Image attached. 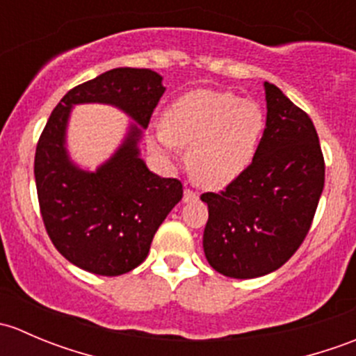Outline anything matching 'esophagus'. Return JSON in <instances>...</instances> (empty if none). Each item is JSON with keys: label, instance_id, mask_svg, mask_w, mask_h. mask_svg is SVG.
<instances>
[{"label": "esophagus", "instance_id": "esophagus-1", "mask_svg": "<svg viewBox=\"0 0 356 356\" xmlns=\"http://www.w3.org/2000/svg\"><path fill=\"white\" fill-rule=\"evenodd\" d=\"M195 200H198V193L193 191L191 188H186L184 189V201H186V203H188V201H195Z\"/></svg>", "mask_w": 356, "mask_h": 356}]
</instances>
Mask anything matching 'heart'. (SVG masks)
<instances>
[{"instance_id": "b5f03b06", "label": "heart", "mask_w": 356, "mask_h": 356, "mask_svg": "<svg viewBox=\"0 0 356 356\" xmlns=\"http://www.w3.org/2000/svg\"><path fill=\"white\" fill-rule=\"evenodd\" d=\"M267 117L253 99L229 91L196 89L172 102L161 115V129L148 134V148L172 163L179 146H189L188 168L196 182L220 189L238 181L253 165Z\"/></svg>"}]
</instances>
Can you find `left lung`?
I'll return each instance as SVG.
<instances>
[{"instance_id":"1","label":"left lung","mask_w":356,"mask_h":356,"mask_svg":"<svg viewBox=\"0 0 356 356\" xmlns=\"http://www.w3.org/2000/svg\"><path fill=\"white\" fill-rule=\"evenodd\" d=\"M267 127L253 165L222 193H204L208 222L203 250L208 264L232 279L277 270L310 231L322 189L324 156L303 110L264 82Z\"/></svg>"}]
</instances>
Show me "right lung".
<instances>
[{
  "label": "right lung",
  "mask_w": 356,
  "mask_h": 356,
  "mask_svg": "<svg viewBox=\"0 0 356 356\" xmlns=\"http://www.w3.org/2000/svg\"><path fill=\"white\" fill-rule=\"evenodd\" d=\"M148 68H113L70 89L39 138L34 160L42 222L56 250L75 267L115 277L148 257L153 236L182 200V184L152 172L139 143L165 92ZM108 104L133 120L115 152L95 171L67 152L66 132L77 104Z\"/></svg>",
  "instance_id": "obj_1"
}]
</instances>
